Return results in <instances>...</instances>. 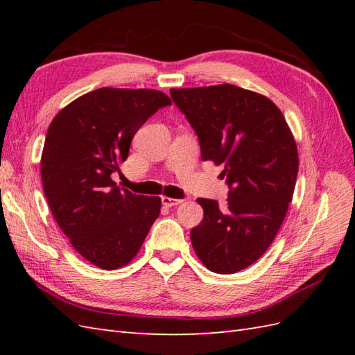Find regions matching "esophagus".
<instances>
[{"label":"esophagus","mask_w":355,"mask_h":355,"mask_svg":"<svg viewBox=\"0 0 355 355\" xmlns=\"http://www.w3.org/2000/svg\"><path fill=\"white\" fill-rule=\"evenodd\" d=\"M183 200H177V198H169V197H162V202L163 206L166 207H172V206H178L180 202H182Z\"/></svg>","instance_id":"34e87169"}]
</instances>
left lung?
Segmentation results:
<instances>
[{"label":"left lung","instance_id":"1","mask_svg":"<svg viewBox=\"0 0 355 355\" xmlns=\"http://www.w3.org/2000/svg\"><path fill=\"white\" fill-rule=\"evenodd\" d=\"M171 97L197 132L201 158L223 164L225 207L198 198L202 221L191 232L195 253L220 275L258 261L285 220L299 157L290 126L268 97L230 84L172 88Z\"/></svg>","mask_w":355,"mask_h":355}]
</instances>
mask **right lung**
I'll use <instances>...</instances> for the list:
<instances>
[{
	"label": "right lung",
	"instance_id": "add662e5",
	"mask_svg": "<svg viewBox=\"0 0 355 355\" xmlns=\"http://www.w3.org/2000/svg\"><path fill=\"white\" fill-rule=\"evenodd\" d=\"M171 99L157 89L99 88L51 120L41 177L59 227L80 256L103 270L130 263L160 215L162 200L120 189L111 180L134 134Z\"/></svg>",
	"mask_w": 355,
	"mask_h": 355
}]
</instances>
